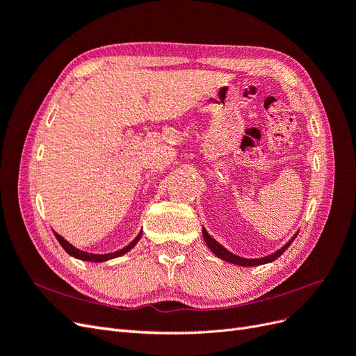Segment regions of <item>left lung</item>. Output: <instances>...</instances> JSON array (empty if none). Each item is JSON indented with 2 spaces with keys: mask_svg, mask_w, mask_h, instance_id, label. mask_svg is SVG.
<instances>
[{
  "mask_svg": "<svg viewBox=\"0 0 356 356\" xmlns=\"http://www.w3.org/2000/svg\"><path fill=\"white\" fill-rule=\"evenodd\" d=\"M202 233H203V239H204V242H207V245H208V248L209 250L217 255L218 258H221V260H224V261H227V263H232V264H238V266H243V267H254V266H260V264H266V263H270V261H273V260H276L277 257H281L286 250H288V246L293 243V241L296 239V236H293V239H291L289 242H286L281 250H277L276 252H273V254H270V255H267V257H263V258H242V257H239V255H234L233 252H230L229 250H225V248L222 246V245H220L217 241L215 239H212L211 236L208 234V232L207 230H202Z\"/></svg>",
  "mask_w": 356,
  "mask_h": 356,
  "instance_id": "8db88e82",
  "label": "left lung"
}]
</instances>
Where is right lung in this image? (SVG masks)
I'll return each mask as SVG.
<instances>
[{
    "label": "right lung",
    "mask_w": 356,
    "mask_h": 356,
    "mask_svg": "<svg viewBox=\"0 0 356 356\" xmlns=\"http://www.w3.org/2000/svg\"><path fill=\"white\" fill-rule=\"evenodd\" d=\"M55 233V232H53ZM55 236H56V239H58V242L60 243V246L63 248V250H65L70 255H72V257H75V258H79V260H83V261H92V263H101V261H106V260H111V258H115V257H120V255H123V254H126L127 251H131L132 248L138 243V241L141 239V236H143V230L139 232V234L136 236V238L129 243L127 246H124L123 250H118V251H115V252H110V254H89V252H86V251H81V250H77V248L75 246H72L70 242H67L65 239L62 238L60 234H58V233H55Z\"/></svg>",
    "instance_id": "1"
}]
</instances>
